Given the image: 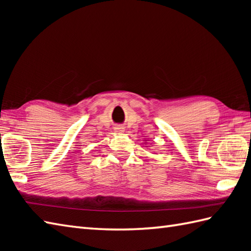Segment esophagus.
<instances>
[{"label":"esophagus","mask_w":251,"mask_h":251,"mask_svg":"<svg viewBox=\"0 0 251 251\" xmlns=\"http://www.w3.org/2000/svg\"><path fill=\"white\" fill-rule=\"evenodd\" d=\"M115 130H116L117 132H122V131H124V130H123V127H115Z\"/></svg>","instance_id":"1"}]
</instances>
